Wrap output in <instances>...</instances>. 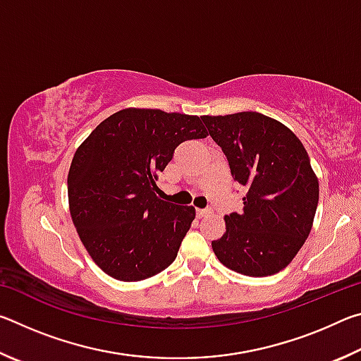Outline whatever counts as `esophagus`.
Instances as JSON below:
<instances>
[{"label": "esophagus", "instance_id": "obj_1", "mask_svg": "<svg viewBox=\"0 0 361 361\" xmlns=\"http://www.w3.org/2000/svg\"><path fill=\"white\" fill-rule=\"evenodd\" d=\"M195 213H197V218H204V216H207V215H210L212 212H210L209 209H207V210H197Z\"/></svg>", "mask_w": 361, "mask_h": 361}]
</instances>
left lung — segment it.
I'll return each mask as SVG.
<instances>
[{"label":"left lung","instance_id":"8db88e82","mask_svg":"<svg viewBox=\"0 0 361 361\" xmlns=\"http://www.w3.org/2000/svg\"><path fill=\"white\" fill-rule=\"evenodd\" d=\"M247 189L243 212L224 216L212 248L221 264L248 277L274 276L290 264L312 229L319 180L307 151L282 122L256 111L202 116Z\"/></svg>","mask_w":361,"mask_h":361}]
</instances>
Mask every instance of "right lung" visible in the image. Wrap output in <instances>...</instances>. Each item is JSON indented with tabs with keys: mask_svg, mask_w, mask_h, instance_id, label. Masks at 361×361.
Instances as JSON below:
<instances>
[{
	"mask_svg": "<svg viewBox=\"0 0 361 361\" xmlns=\"http://www.w3.org/2000/svg\"><path fill=\"white\" fill-rule=\"evenodd\" d=\"M207 135L199 116L126 108L76 149L68 172L71 219L109 277L140 282L175 261L195 210L159 199L157 173L180 143Z\"/></svg>",
	"mask_w": 361,
	"mask_h": 361,
	"instance_id": "obj_1",
	"label": "right lung"
}]
</instances>
